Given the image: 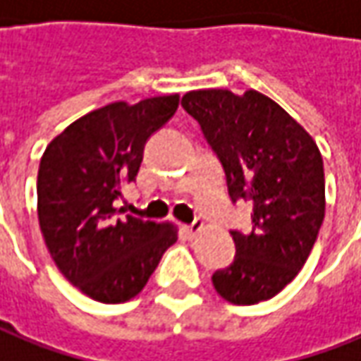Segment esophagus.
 Here are the masks:
<instances>
[{
	"instance_id": "1",
	"label": "esophagus",
	"mask_w": 361,
	"mask_h": 361,
	"mask_svg": "<svg viewBox=\"0 0 361 361\" xmlns=\"http://www.w3.org/2000/svg\"><path fill=\"white\" fill-rule=\"evenodd\" d=\"M201 229H203V221H200V219H195V221L191 223V225H188V227H185V231H188V235H190V237H195V235H197Z\"/></svg>"
}]
</instances>
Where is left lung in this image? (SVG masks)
Here are the masks:
<instances>
[{
    "label": "left lung",
    "mask_w": 361,
    "mask_h": 361,
    "mask_svg": "<svg viewBox=\"0 0 361 361\" xmlns=\"http://www.w3.org/2000/svg\"><path fill=\"white\" fill-rule=\"evenodd\" d=\"M181 106L221 160L231 200H252V231H233L235 261L212 281L227 302H263L302 269L324 221V161L314 138L257 90H190Z\"/></svg>",
    "instance_id": "8db88e82"
}]
</instances>
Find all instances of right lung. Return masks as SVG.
I'll list each match as a JSON object with an SVG mask.
<instances>
[{
    "label": "right lung",
    "mask_w": 361,
    "mask_h": 361,
    "mask_svg": "<svg viewBox=\"0 0 361 361\" xmlns=\"http://www.w3.org/2000/svg\"><path fill=\"white\" fill-rule=\"evenodd\" d=\"M180 94L110 102L49 142L37 173V215L57 269L104 304L142 293L178 225L124 215L122 185L136 180L146 140L173 116Z\"/></svg>",
    "instance_id": "obj_1"
}]
</instances>
